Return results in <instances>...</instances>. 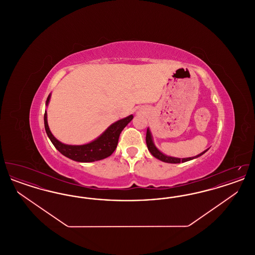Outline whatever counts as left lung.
Segmentation results:
<instances>
[{"instance_id": "8db88e82", "label": "left lung", "mask_w": 255, "mask_h": 255, "mask_svg": "<svg viewBox=\"0 0 255 255\" xmlns=\"http://www.w3.org/2000/svg\"><path fill=\"white\" fill-rule=\"evenodd\" d=\"M146 144H147V147H148V150L150 151V153H151L155 158H158V159L161 160V161L168 162V163H180V162H185V161L191 160V159H193V158H198V157H200V156L204 155V154L206 153V151H207V150H206V151H204L203 153H201V154H199V155H197V156H195V157H192V158H182V159L179 158H174V157L166 156V155L162 154V153L158 150V148L155 146V144H154V142H153V138H152V134H151V132H150L149 128L147 129V132H146Z\"/></svg>"}]
</instances>
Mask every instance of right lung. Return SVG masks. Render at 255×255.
<instances>
[{"instance_id": "1", "label": "right lung", "mask_w": 255, "mask_h": 255, "mask_svg": "<svg viewBox=\"0 0 255 255\" xmlns=\"http://www.w3.org/2000/svg\"><path fill=\"white\" fill-rule=\"evenodd\" d=\"M49 99L50 94L47 98L46 105L49 104ZM133 116L131 115L125 119H122L121 121L113 123L104 133L97 137V139L83 145H68L62 143L58 139H56L49 130L47 112H45L44 115V122L46 133L48 134L50 141L62 155L75 161L92 162L108 158L114 153L118 146L120 134L122 133V130L126 127V125L133 120Z\"/></svg>"}]
</instances>
